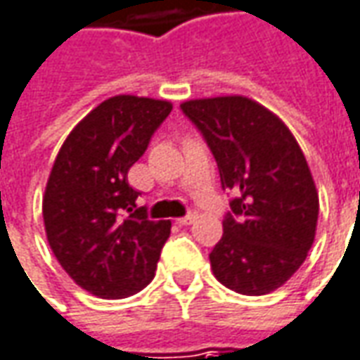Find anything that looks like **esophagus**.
<instances>
[{"label": "esophagus", "mask_w": 360, "mask_h": 360, "mask_svg": "<svg viewBox=\"0 0 360 360\" xmlns=\"http://www.w3.org/2000/svg\"><path fill=\"white\" fill-rule=\"evenodd\" d=\"M195 219H197V212L191 211L189 214H185L183 219H179V224H191V222H195Z\"/></svg>", "instance_id": "esophagus-1"}]
</instances>
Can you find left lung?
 Here are the masks:
<instances>
[{"label": "left lung", "instance_id": "1", "mask_svg": "<svg viewBox=\"0 0 360 360\" xmlns=\"http://www.w3.org/2000/svg\"><path fill=\"white\" fill-rule=\"evenodd\" d=\"M181 110L214 155L222 189L234 195L209 254L214 278L244 295L278 290L305 260L319 214L302 149L282 120L244 96L189 100Z\"/></svg>", "mask_w": 360, "mask_h": 360}]
</instances>
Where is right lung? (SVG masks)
<instances>
[{
	"instance_id": "obj_1",
	"label": "right lung",
	"mask_w": 360,
	"mask_h": 360,
	"mask_svg": "<svg viewBox=\"0 0 360 360\" xmlns=\"http://www.w3.org/2000/svg\"><path fill=\"white\" fill-rule=\"evenodd\" d=\"M169 102L114 96L68 134L43 197L51 250L75 282L104 300L128 297L155 276L171 221H149L128 171L171 114Z\"/></svg>"
}]
</instances>
